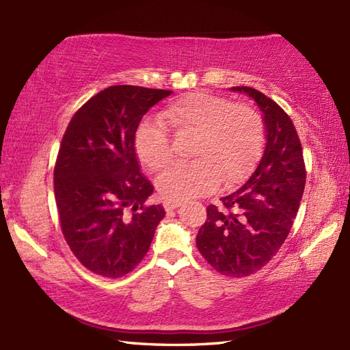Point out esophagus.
Returning a JSON list of instances; mask_svg holds the SVG:
<instances>
[{"label":"esophagus","mask_w":350,"mask_h":350,"mask_svg":"<svg viewBox=\"0 0 350 350\" xmlns=\"http://www.w3.org/2000/svg\"><path fill=\"white\" fill-rule=\"evenodd\" d=\"M179 206H182V202H170V200H165V202H163V207H165L167 212L168 211H174Z\"/></svg>","instance_id":"34e87169"}]
</instances>
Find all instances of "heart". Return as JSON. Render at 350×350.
Listing matches in <instances>:
<instances>
[{"instance_id": "1", "label": "heart", "mask_w": 350, "mask_h": 350, "mask_svg": "<svg viewBox=\"0 0 350 350\" xmlns=\"http://www.w3.org/2000/svg\"><path fill=\"white\" fill-rule=\"evenodd\" d=\"M161 118L179 135H196L191 147L194 162L170 168L156 180L158 192L170 202L206 196L219 183L236 187L262 154L263 120L247 103L196 92L171 102ZM133 147L138 161L153 173L167 168L173 159L170 138L158 122L138 126Z\"/></svg>"}]
</instances>
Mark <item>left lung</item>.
I'll list each match as a JSON object with an SVG mask.
<instances>
[{"label":"left lung","mask_w":350,"mask_h":350,"mask_svg":"<svg viewBox=\"0 0 350 350\" xmlns=\"http://www.w3.org/2000/svg\"><path fill=\"white\" fill-rule=\"evenodd\" d=\"M256 100L265 126V152L237 191L207 206L197 248L226 277H248L277 254L288 236L306 188V165L295 126L277 102L250 87H232Z\"/></svg>","instance_id":"left-lung-1"}]
</instances>
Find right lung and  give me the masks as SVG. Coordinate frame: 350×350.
Instances as JSON below:
<instances>
[{
    "label": "right lung",
    "instance_id": "right-lung-1",
    "mask_svg": "<svg viewBox=\"0 0 350 350\" xmlns=\"http://www.w3.org/2000/svg\"><path fill=\"white\" fill-rule=\"evenodd\" d=\"M173 92L114 85L81 107L66 129L54 168L62 232L83 266L120 278L147 254L165 215L144 206L153 185L141 173L133 137L141 118Z\"/></svg>",
    "mask_w": 350,
    "mask_h": 350
}]
</instances>
